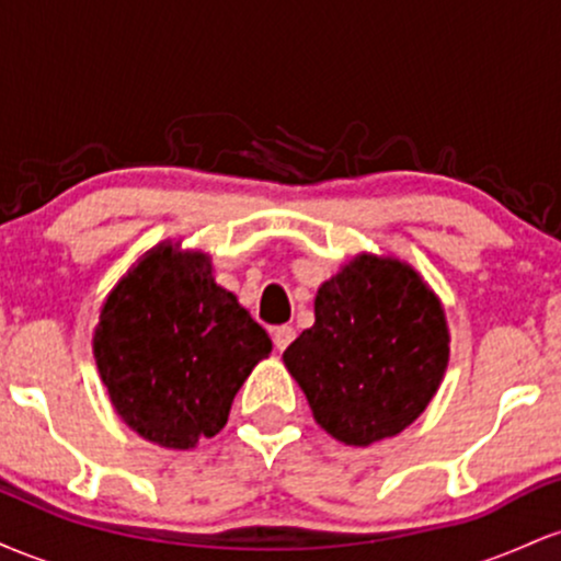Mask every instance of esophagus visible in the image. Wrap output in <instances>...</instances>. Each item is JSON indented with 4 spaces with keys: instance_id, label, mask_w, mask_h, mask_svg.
I'll list each match as a JSON object with an SVG mask.
<instances>
[{
    "instance_id": "obj_1",
    "label": "esophagus",
    "mask_w": 561,
    "mask_h": 561,
    "mask_svg": "<svg viewBox=\"0 0 561 561\" xmlns=\"http://www.w3.org/2000/svg\"><path fill=\"white\" fill-rule=\"evenodd\" d=\"M295 340V330L289 324H282V327H274V345L276 351H285V347L293 343Z\"/></svg>"
}]
</instances>
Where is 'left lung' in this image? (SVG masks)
<instances>
[{
	"mask_svg": "<svg viewBox=\"0 0 561 561\" xmlns=\"http://www.w3.org/2000/svg\"><path fill=\"white\" fill-rule=\"evenodd\" d=\"M313 313L282 358L321 430L345 446H371L409 427L440 388L450 343L422 276L362 253L319 287Z\"/></svg>",
	"mask_w": 561,
	"mask_h": 561,
	"instance_id": "1",
	"label": "left lung"
}]
</instances>
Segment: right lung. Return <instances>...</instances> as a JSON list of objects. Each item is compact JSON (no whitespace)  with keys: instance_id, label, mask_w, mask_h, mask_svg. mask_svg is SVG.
I'll return each mask as SVG.
<instances>
[{"instance_id":"right-lung-1","label":"right lung","mask_w":561,"mask_h":561,"mask_svg":"<svg viewBox=\"0 0 561 561\" xmlns=\"http://www.w3.org/2000/svg\"><path fill=\"white\" fill-rule=\"evenodd\" d=\"M272 353L263 327L216 285L210 255L160 242L107 295L94 362L113 409L163 448H195L229 420L253 366Z\"/></svg>"}]
</instances>
